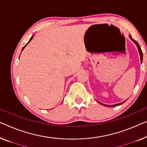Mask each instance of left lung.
<instances>
[{"instance_id": "left-lung-1", "label": "left lung", "mask_w": 147, "mask_h": 147, "mask_svg": "<svg viewBox=\"0 0 147 147\" xmlns=\"http://www.w3.org/2000/svg\"><path fill=\"white\" fill-rule=\"evenodd\" d=\"M129 38L131 39V41H133V42H134L135 44L136 45V46L137 47L138 51H139V55H140V59H141V63H142V62H143V53H142L141 49V47H140V46H139V43H138L136 41L134 40V39H133L132 38V37H131V35H129ZM125 101H126V100H125ZM125 101L123 102H121V103H119V104H114V105H111V106H109V105H108H108L104 104H102V103L100 102H99V104H101V105H102V106H108V107H115V106H119V105H121L122 104H123V103H124L125 102Z\"/></svg>"}]
</instances>
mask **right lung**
<instances>
[{"mask_svg":"<svg viewBox=\"0 0 147 147\" xmlns=\"http://www.w3.org/2000/svg\"><path fill=\"white\" fill-rule=\"evenodd\" d=\"M34 36H32L31 37V38H30V40H29V41H28V42L27 43V44H26V45L24 46V47L22 48V51H23V50H24V48H25V47H26V45H27L28 44V43H29L30 42V41H32V39H33V38H34Z\"/></svg>","mask_w":147,"mask_h":147,"instance_id":"add662e5","label":"right lung"}]
</instances>
